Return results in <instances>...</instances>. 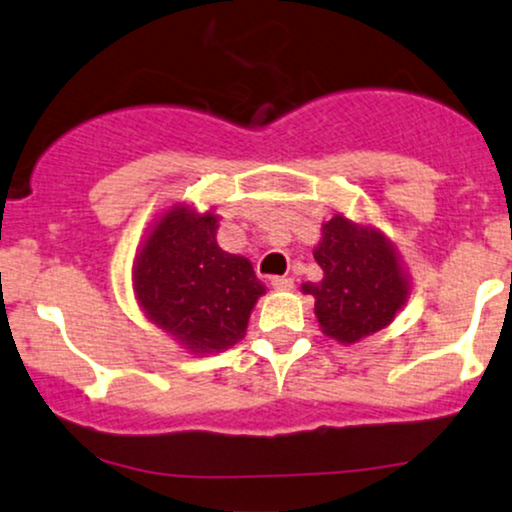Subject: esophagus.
Returning a JSON list of instances; mask_svg holds the SVG:
<instances>
[{
    "instance_id": "esophagus-1",
    "label": "esophagus",
    "mask_w": 512,
    "mask_h": 512,
    "mask_svg": "<svg viewBox=\"0 0 512 512\" xmlns=\"http://www.w3.org/2000/svg\"><path fill=\"white\" fill-rule=\"evenodd\" d=\"M270 285H273L275 290H292L294 280L287 278V275H275V278H270Z\"/></svg>"
}]
</instances>
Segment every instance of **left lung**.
Instances as JSON below:
<instances>
[{
  "label": "left lung",
  "instance_id": "1",
  "mask_svg": "<svg viewBox=\"0 0 512 512\" xmlns=\"http://www.w3.org/2000/svg\"><path fill=\"white\" fill-rule=\"evenodd\" d=\"M314 258L323 280L306 282L302 290L316 299V318L328 338L347 345L362 340L386 328L405 304L410 285L378 230L335 215L323 225Z\"/></svg>",
  "mask_w": 512,
  "mask_h": 512
}]
</instances>
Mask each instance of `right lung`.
<instances>
[{
    "label": "right lung",
    "instance_id": "obj_1",
    "mask_svg": "<svg viewBox=\"0 0 512 512\" xmlns=\"http://www.w3.org/2000/svg\"><path fill=\"white\" fill-rule=\"evenodd\" d=\"M215 230L218 215L174 206L148 234L134 266L143 311L191 352H220L242 340L266 292L244 256L220 249Z\"/></svg>",
    "mask_w": 512,
    "mask_h": 512
}]
</instances>
